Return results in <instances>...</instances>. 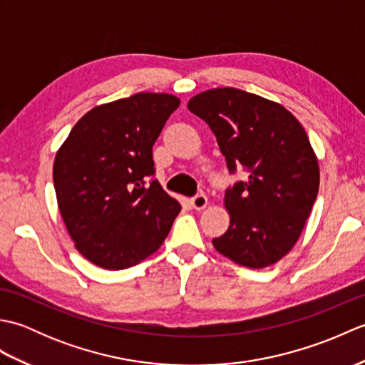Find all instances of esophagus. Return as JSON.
Instances as JSON below:
<instances>
[{
    "label": "esophagus",
    "instance_id": "esophagus-1",
    "mask_svg": "<svg viewBox=\"0 0 365 365\" xmlns=\"http://www.w3.org/2000/svg\"><path fill=\"white\" fill-rule=\"evenodd\" d=\"M190 202H191V207L195 208V210H202V208L207 207L208 199H207L205 195H196L195 197L190 200Z\"/></svg>",
    "mask_w": 365,
    "mask_h": 365
}]
</instances>
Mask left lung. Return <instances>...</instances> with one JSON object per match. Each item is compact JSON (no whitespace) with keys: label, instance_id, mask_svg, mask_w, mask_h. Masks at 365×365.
<instances>
[{"label":"left lung","instance_id":"left-lung-1","mask_svg":"<svg viewBox=\"0 0 365 365\" xmlns=\"http://www.w3.org/2000/svg\"><path fill=\"white\" fill-rule=\"evenodd\" d=\"M188 110L212 128L229 173L250 174L226 190L230 226L213 238L215 250L242 267L273 265L298 242L319 195L306 130L282 105L235 88L200 92Z\"/></svg>","mask_w":365,"mask_h":365}]
</instances>
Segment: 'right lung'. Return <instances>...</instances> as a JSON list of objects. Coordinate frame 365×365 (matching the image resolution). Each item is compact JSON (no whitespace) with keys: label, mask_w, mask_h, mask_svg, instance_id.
I'll list each match as a JSON object with an SVG mask.
<instances>
[{"label":"right lung","mask_w":365,"mask_h":365,"mask_svg":"<svg viewBox=\"0 0 365 365\" xmlns=\"http://www.w3.org/2000/svg\"><path fill=\"white\" fill-rule=\"evenodd\" d=\"M180 100L139 92L92 108L59 147L53 182L61 216L83 257L123 269L165 242L180 204L161 188L152 147Z\"/></svg>","instance_id":"right-lung-1"}]
</instances>
